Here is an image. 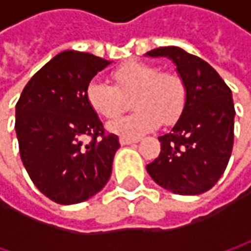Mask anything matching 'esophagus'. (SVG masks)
Instances as JSON below:
<instances>
[{"instance_id": "obj_1", "label": "esophagus", "mask_w": 251, "mask_h": 251, "mask_svg": "<svg viewBox=\"0 0 251 251\" xmlns=\"http://www.w3.org/2000/svg\"><path fill=\"white\" fill-rule=\"evenodd\" d=\"M121 145H130V144H136L138 139H129V138H121L119 139Z\"/></svg>"}]
</instances>
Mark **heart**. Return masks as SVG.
<instances>
[{"label": "heart", "mask_w": 251, "mask_h": 251, "mask_svg": "<svg viewBox=\"0 0 251 251\" xmlns=\"http://www.w3.org/2000/svg\"><path fill=\"white\" fill-rule=\"evenodd\" d=\"M112 78L113 84L101 79H91L85 90L90 107L101 118L113 119L127 107V99L136 112L119 118L107 125V129L122 138L138 139L160 124L172 125L178 119L186 101L184 82L175 73L163 71L158 67L129 61L118 67Z\"/></svg>", "instance_id": "heart-1"}]
</instances>
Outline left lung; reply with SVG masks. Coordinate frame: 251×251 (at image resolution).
I'll list each match as a JSON object with an SVG mask.
<instances>
[{"mask_svg": "<svg viewBox=\"0 0 251 251\" xmlns=\"http://www.w3.org/2000/svg\"><path fill=\"white\" fill-rule=\"evenodd\" d=\"M173 61L184 82L186 101L173 129L160 136L161 152L147 166L161 187L177 195H201L224 175L234 144V103L229 87L203 59L181 48L147 52Z\"/></svg>", "mask_w": 251, "mask_h": 251, "instance_id": "8db88e82", "label": "left lung"}]
</instances>
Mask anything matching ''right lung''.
<instances>
[{
  "instance_id": "right-lung-1",
  "label": "right lung",
  "mask_w": 251,
  "mask_h": 251,
  "mask_svg": "<svg viewBox=\"0 0 251 251\" xmlns=\"http://www.w3.org/2000/svg\"><path fill=\"white\" fill-rule=\"evenodd\" d=\"M109 64L91 53L64 50L30 78L16 104L23 166L56 203L84 202L110 178L119 138L104 132L85 97L88 82ZM84 136L92 138L85 146Z\"/></svg>"
}]
</instances>
